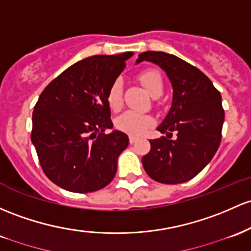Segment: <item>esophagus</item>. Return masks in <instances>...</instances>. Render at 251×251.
Segmentation results:
<instances>
[{"label": "esophagus", "mask_w": 251, "mask_h": 251, "mask_svg": "<svg viewBox=\"0 0 251 251\" xmlns=\"http://www.w3.org/2000/svg\"><path fill=\"white\" fill-rule=\"evenodd\" d=\"M137 140H138V138H137V137L130 136V143H131V144H133V143H136Z\"/></svg>", "instance_id": "esophagus-1"}]
</instances>
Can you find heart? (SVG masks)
I'll return each instance as SVG.
<instances>
[{
  "label": "heart",
  "mask_w": 251,
  "mask_h": 251,
  "mask_svg": "<svg viewBox=\"0 0 251 251\" xmlns=\"http://www.w3.org/2000/svg\"><path fill=\"white\" fill-rule=\"evenodd\" d=\"M139 81L152 98L159 96L163 90V81L158 71L149 69L139 74ZM107 102L112 111H118L123 106V85L119 79L114 81L107 93ZM152 125V118L133 111H127L119 115L115 120V126L121 131L132 136H140L145 133Z\"/></svg>",
  "instance_id": "obj_1"
}]
</instances>
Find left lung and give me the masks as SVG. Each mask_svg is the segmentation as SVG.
<instances>
[{
	"mask_svg": "<svg viewBox=\"0 0 251 251\" xmlns=\"http://www.w3.org/2000/svg\"><path fill=\"white\" fill-rule=\"evenodd\" d=\"M148 60L166 71L173 85V103L157 130L166 137L150 140L143 156L147 174L161 183L191 180L210 163L222 140L224 109L222 96L198 68L166 52L147 51L137 63ZM177 137L172 140V132Z\"/></svg>",
	"mask_w": 251,
	"mask_h": 251,
	"instance_id": "obj_1",
	"label": "left lung"
}]
</instances>
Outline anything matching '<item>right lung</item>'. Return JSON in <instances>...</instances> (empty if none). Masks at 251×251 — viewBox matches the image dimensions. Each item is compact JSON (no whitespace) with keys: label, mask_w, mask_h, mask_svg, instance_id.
<instances>
[{"label":"right lung","mask_w":251,"mask_h":251,"mask_svg":"<svg viewBox=\"0 0 251 251\" xmlns=\"http://www.w3.org/2000/svg\"><path fill=\"white\" fill-rule=\"evenodd\" d=\"M93 56L63 71L43 90L32 115L31 139L44 173L74 193H92L113 180L128 137L113 128L109 87L132 56Z\"/></svg>","instance_id":"obj_1"}]
</instances>
